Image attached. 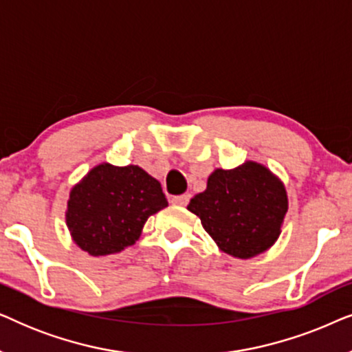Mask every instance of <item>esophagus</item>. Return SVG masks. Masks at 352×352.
Segmentation results:
<instances>
[{
    "instance_id": "esophagus-1",
    "label": "esophagus",
    "mask_w": 352,
    "mask_h": 352,
    "mask_svg": "<svg viewBox=\"0 0 352 352\" xmlns=\"http://www.w3.org/2000/svg\"><path fill=\"white\" fill-rule=\"evenodd\" d=\"M189 199H190V197L186 195V194L175 195V197H171V204L177 205V206H186L187 204H189Z\"/></svg>"
}]
</instances>
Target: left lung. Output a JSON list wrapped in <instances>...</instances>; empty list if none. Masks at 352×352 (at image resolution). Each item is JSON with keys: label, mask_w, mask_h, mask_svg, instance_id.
Instances as JSON below:
<instances>
[{"label": "left lung", "mask_w": 352, "mask_h": 352, "mask_svg": "<svg viewBox=\"0 0 352 352\" xmlns=\"http://www.w3.org/2000/svg\"><path fill=\"white\" fill-rule=\"evenodd\" d=\"M187 210L197 214L219 250L248 259L271 248L282 232L288 210L283 182L256 162L234 170H214L206 189Z\"/></svg>", "instance_id": "left-lung-1"}]
</instances>
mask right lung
Returning <instances> with one entry per match:
<instances>
[{"mask_svg": "<svg viewBox=\"0 0 352 352\" xmlns=\"http://www.w3.org/2000/svg\"><path fill=\"white\" fill-rule=\"evenodd\" d=\"M165 206L160 182L142 168L100 163L72 187L65 221L83 252L105 256L134 245L148 216Z\"/></svg>", "mask_w": 352, "mask_h": 352, "instance_id": "add662e5", "label": "right lung"}]
</instances>
